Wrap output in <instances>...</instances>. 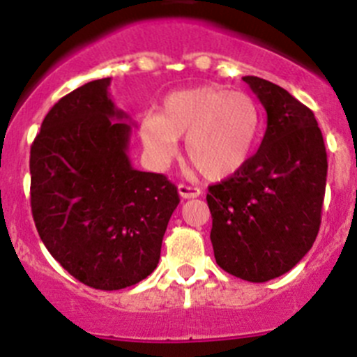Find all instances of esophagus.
<instances>
[{"mask_svg": "<svg viewBox=\"0 0 357 357\" xmlns=\"http://www.w3.org/2000/svg\"><path fill=\"white\" fill-rule=\"evenodd\" d=\"M178 192L183 199H194L201 195V188H197V186H190V185H179Z\"/></svg>", "mask_w": 357, "mask_h": 357, "instance_id": "34e87169", "label": "esophagus"}]
</instances>
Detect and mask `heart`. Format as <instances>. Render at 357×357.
<instances>
[{"instance_id": "heart-1", "label": "heart", "mask_w": 357, "mask_h": 357, "mask_svg": "<svg viewBox=\"0 0 357 357\" xmlns=\"http://www.w3.org/2000/svg\"><path fill=\"white\" fill-rule=\"evenodd\" d=\"M261 130V111L250 95L218 86H197L167 95L160 114H146L141 141L151 162L167 165L186 137L190 163L211 181L245 167Z\"/></svg>"}]
</instances>
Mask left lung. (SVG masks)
Listing matches in <instances>:
<instances>
[{
	"label": "left lung",
	"mask_w": 357,
	"mask_h": 357,
	"mask_svg": "<svg viewBox=\"0 0 357 357\" xmlns=\"http://www.w3.org/2000/svg\"><path fill=\"white\" fill-rule=\"evenodd\" d=\"M243 81L264 105L268 128L257 153L234 176L209 186L206 201L216 264L261 284L291 271L314 245L328 155L306 105L266 79Z\"/></svg>",
	"instance_id": "8db88e82"
}]
</instances>
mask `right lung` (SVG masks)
<instances>
[{"label":"right lung","mask_w":357,"mask_h":357,"mask_svg":"<svg viewBox=\"0 0 357 357\" xmlns=\"http://www.w3.org/2000/svg\"><path fill=\"white\" fill-rule=\"evenodd\" d=\"M91 81L47 112L29 153L31 213L49 254L79 282L119 291L155 271L179 204L163 174L135 171L128 116Z\"/></svg>","instance_id":"add662e5"}]
</instances>
